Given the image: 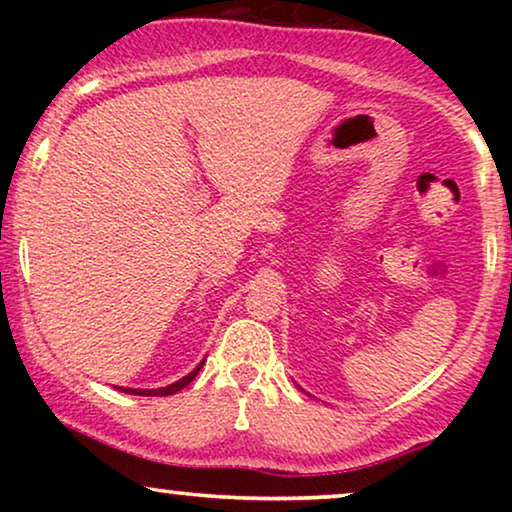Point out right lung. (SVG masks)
Segmentation results:
<instances>
[{
  "instance_id": "right-lung-1",
  "label": "right lung",
  "mask_w": 512,
  "mask_h": 512,
  "mask_svg": "<svg viewBox=\"0 0 512 512\" xmlns=\"http://www.w3.org/2000/svg\"><path fill=\"white\" fill-rule=\"evenodd\" d=\"M202 366H205V361L198 363V366L193 368V373H188L186 377H181L179 382L170 384V387H160V389H123V387H118V389L125 391V394H137V396H172V394H177L179 389H184L186 384H191L195 380V375L200 373Z\"/></svg>"
}]
</instances>
